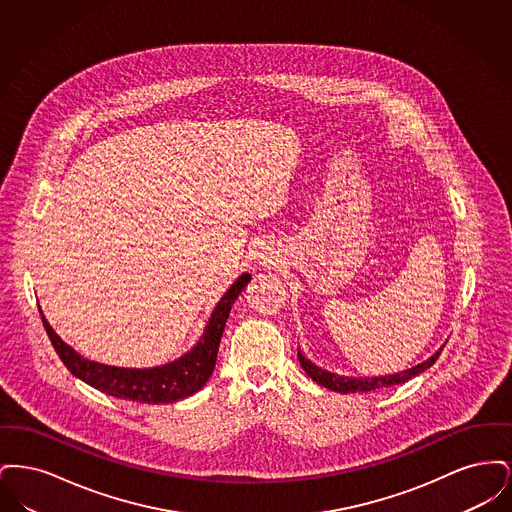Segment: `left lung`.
<instances>
[{"mask_svg":"<svg viewBox=\"0 0 512 512\" xmlns=\"http://www.w3.org/2000/svg\"><path fill=\"white\" fill-rule=\"evenodd\" d=\"M439 349L436 355H432L428 361L420 363V365L413 366L409 370H403L399 374H391V376H378V378H343L338 374H332L328 370H322L317 365H313L311 361H307L301 351L297 349V359L303 366V370L317 382L320 386L328 388V390L340 391V393H357V391H374L380 388H390V386H397V384H405L407 380H411L414 376H418L420 372H424L426 368L434 365L438 361Z\"/></svg>","mask_w":512,"mask_h":512,"instance_id":"obj_1","label":"left lung"}]
</instances>
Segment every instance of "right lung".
I'll use <instances>...</instances> for the list:
<instances>
[{"label": "right lung", "mask_w": 512, "mask_h": 512, "mask_svg": "<svg viewBox=\"0 0 512 512\" xmlns=\"http://www.w3.org/2000/svg\"><path fill=\"white\" fill-rule=\"evenodd\" d=\"M251 280V274H242L230 290L222 295L219 305L215 307L213 315L209 318V324L197 341L194 349L180 357L178 361H172L169 365L155 366V368H117V366L99 365L94 361H88L80 357L73 347H69L65 341L51 330L46 317L42 315L44 328L48 332L49 341L53 349L57 351L63 365L71 370V374L86 382L88 386L103 391L111 397L128 399V401H140V403H174L188 395H194L201 390L205 382L211 378L213 368L217 363L220 338L224 332V324L230 315L232 303L244 290L245 284Z\"/></svg>", "instance_id": "add662e5"}]
</instances>
